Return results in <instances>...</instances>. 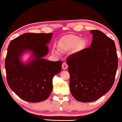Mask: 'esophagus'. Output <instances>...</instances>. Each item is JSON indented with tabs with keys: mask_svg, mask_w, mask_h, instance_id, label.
I'll use <instances>...</instances> for the list:
<instances>
[{
	"mask_svg": "<svg viewBox=\"0 0 122 122\" xmlns=\"http://www.w3.org/2000/svg\"><path fill=\"white\" fill-rule=\"evenodd\" d=\"M62 67L63 70H66V68L68 67V66L67 65V63H66L65 62L63 63L62 65Z\"/></svg>",
	"mask_w": 122,
	"mask_h": 122,
	"instance_id": "1",
	"label": "esophagus"
}]
</instances>
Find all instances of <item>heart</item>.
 Instances as JSON below:
<instances>
[{"label":"heart","mask_w":122,"mask_h":122,"mask_svg":"<svg viewBox=\"0 0 122 122\" xmlns=\"http://www.w3.org/2000/svg\"><path fill=\"white\" fill-rule=\"evenodd\" d=\"M87 41L75 34H68L62 36L57 44L58 49L61 52H66L73 49L75 51H79L85 49Z\"/></svg>","instance_id":"obj_1"}]
</instances>
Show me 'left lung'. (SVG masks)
Masks as SVG:
<instances>
[{
  "mask_svg": "<svg viewBox=\"0 0 122 122\" xmlns=\"http://www.w3.org/2000/svg\"><path fill=\"white\" fill-rule=\"evenodd\" d=\"M90 47L70 55V91L76 100L93 102L109 91L114 82L118 60L115 43L99 30H91Z\"/></svg>",
  "mask_w": 122,
  "mask_h": 122,
  "instance_id": "1",
  "label": "left lung"
}]
</instances>
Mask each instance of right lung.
I'll return each instance as SVG.
<instances>
[{
  "instance_id": "right-lung-1",
  "label": "right lung",
  "mask_w": 122,
  "mask_h": 122,
  "mask_svg": "<svg viewBox=\"0 0 122 122\" xmlns=\"http://www.w3.org/2000/svg\"><path fill=\"white\" fill-rule=\"evenodd\" d=\"M52 34L25 33L10 41L5 60L6 80L10 88L20 98L29 102L46 100L52 92V78L61 71V61L42 59L48 53L46 44ZM33 51L34 59L24 65L21 54Z\"/></svg>"
}]
</instances>
